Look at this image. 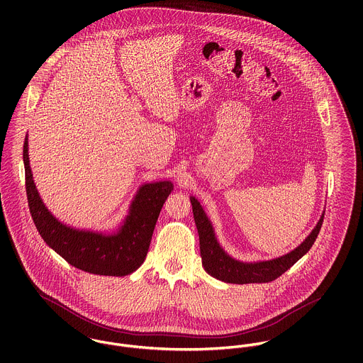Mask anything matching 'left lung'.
<instances>
[{
	"mask_svg": "<svg viewBox=\"0 0 363 363\" xmlns=\"http://www.w3.org/2000/svg\"><path fill=\"white\" fill-rule=\"evenodd\" d=\"M190 200L193 206L196 226L199 229V236H200V253L203 259V267L213 278L220 279L223 282H229V284H262V282H271L278 277H281L286 269H289L298 259H302L311 250L313 243L317 239V235L321 229L323 219H324V215H321L318 223L311 230L308 239L294 252L279 259L259 261L255 264H245V262L230 259L219 247V243L215 239L211 222L208 220L203 207L194 197H191Z\"/></svg>",
	"mask_w": 363,
	"mask_h": 363,
	"instance_id": "8db88e82",
	"label": "left lung"
}]
</instances>
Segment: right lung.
<instances>
[{
  "mask_svg": "<svg viewBox=\"0 0 363 363\" xmlns=\"http://www.w3.org/2000/svg\"><path fill=\"white\" fill-rule=\"evenodd\" d=\"M25 186L33 222L55 253L75 268L98 275L123 277L134 272L147 257L159 212L173 190L170 182L145 184L131 204L130 215L114 235L71 229L58 222L45 207L33 183L28 155V137L23 143Z\"/></svg>",
  "mask_w": 363,
  "mask_h": 363,
  "instance_id": "obj_1",
  "label": "right lung"
}]
</instances>
